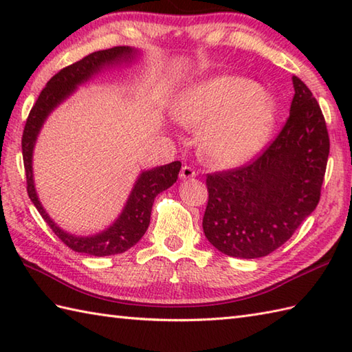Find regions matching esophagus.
Returning <instances> with one entry per match:
<instances>
[{
    "mask_svg": "<svg viewBox=\"0 0 352 352\" xmlns=\"http://www.w3.org/2000/svg\"><path fill=\"white\" fill-rule=\"evenodd\" d=\"M197 177V172L193 170L190 166H183L180 172V178L182 180H192V178Z\"/></svg>",
    "mask_w": 352,
    "mask_h": 352,
    "instance_id": "obj_1",
    "label": "esophagus"
}]
</instances>
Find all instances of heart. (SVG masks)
I'll return each instance as SVG.
<instances>
[{
	"label": "heart",
	"mask_w": 352,
	"mask_h": 352,
	"mask_svg": "<svg viewBox=\"0 0 352 352\" xmlns=\"http://www.w3.org/2000/svg\"><path fill=\"white\" fill-rule=\"evenodd\" d=\"M278 106L250 78L231 74L201 80L177 100L172 115L186 129L201 130L199 148L216 166H239L257 157L275 129Z\"/></svg>",
	"instance_id": "heart-1"
}]
</instances>
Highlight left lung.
<instances>
[{"instance_id": "8db88e82", "label": "left lung", "mask_w": 352, "mask_h": 352, "mask_svg": "<svg viewBox=\"0 0 352 352\" xmlns=\"http://www.w3.org/2000/svg\"><path fill=\"white\" fill-rule=\"evenodd\" d=\"M281 133L248 166L207 175V241L230 257L258 258L287 242L315 210L330 139L318 101L298 77Z\"/></svg>"}]
</instances>
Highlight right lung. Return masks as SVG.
Returning <instances> with one entry per match:
<instances>
[{
    "instance_id": "right-lung-1",
    "label": "right lung",
    "mask_w": 352,
    "mask_h": 352,
    "mask_svg": "<svg viewBox=\"0 0 352 352\" xmlns=\"http://www.w3.org/2000/svg\"><path fill=\"white\" fill-rule=\"evenodd\" d=\"M139 57L140 51L136 48L115 47L95 51L81 60L66 66L48 81L27 119L24 134H22V157H24L28 197L56 236L76 252L104 257L125 252L136 245L148 230L155 197L177 182L178 172L182 169L180 162H172L169 164H163V166L142 170L138 180L134 182L122 212L119 213L115 222L110 223L106 230L91 236H77L58 227L51 219L37 197L33 175V153L37 136H39L48 116L63 101L68 100L81 85L87 83L89 80L107 69L131 65Z\"/></svg>"
}]
</instances>
